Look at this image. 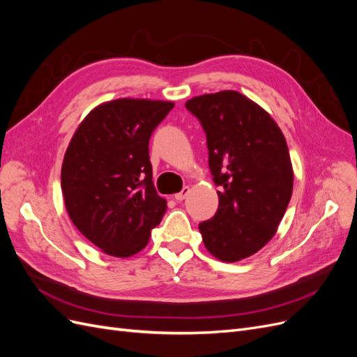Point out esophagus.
<instances>
[{
    "label": "esophagus",
    "instance_id": "esophagus-1",
    "mask_svg": "<svg viewBox=\"0 0 357 357\" xmlns=\"http://www.w3.org/2000/svg\"><path fill=\"white\" fill-rule=\"evenodd\" d=\"M189 192H190L189 186H185V188H183L178 193H176V195H174V199H176V201H183V199H185V198L189 195Z\"/></svg>",
    "mask_w": 357,
    "mask_h": 357
}]
</instances>
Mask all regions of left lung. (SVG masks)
<instances>
[{"label":"left lung","mask_w":357,"mask_h":357,"mask_svg":"<svg viewBox=\"0 0 357 357\" xmlns=\"http://www.w3.org/2000/svg\"><path fill=\"white\" fill-rule=\"evenodd\" d=\"M186 109L207 135L208 165L219 208L199 223L207 250L236 262L273 238L294 189L286 138L262 107L240 92L195 96Z\"/></svg>","instance_id":"left-lung-1"}]
</instances>
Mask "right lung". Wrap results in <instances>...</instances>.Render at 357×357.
<instances>
[{"label":"right lung","instance_id":"1","mask_svg":"<svg viewBox=\"0 0 357 357\" xmlns=\"http://www.w3.org/2000/svg\"><path fill=\"white\" fill-rule=\"evenodd\" d=\"M174 102L121 98L83 119L63 156L61 188L71 222L110 256L147 245L167 211L152 180L149 142Z\"/></svg>","mask_w":357,"mask_h":357}]
</instances>
